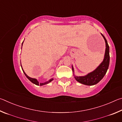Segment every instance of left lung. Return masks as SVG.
<instances>
[{
  "label": "left lung",
  "mask_w": 122,
  "mask_h": 122,
  "mask_svg": "<svg viewBox=\"0 0 122 122\" xmlns=\"http://www.w3.org/2000/svg\"><path fill=\"white\" fill-rule=\"evenodd\" d=\"M102 36L106 42V51L103 61L97 68L93 71L88 74L84 76H75V80L77 82L86 86H92L98 83L106 75L110 62V56H109V46L106 38L102 34ZM72 70L74 72V68L72 66Z\"/></svg>",
  "instance_id": "obj_1"
}]
</instances>
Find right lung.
Here are the masks:
<instances>
[{
    "instance_id": "add662e5",
    "label": "right lung",
    "mask_w": 122,
    "mask_h": 122,
    "mask_svg": "<svg viewBox=\"0 0 122 122\" xmlns=\"http://www.w3.org/2000/svg\"><path fill=\"white\" fill-rule=\"evenodd\" d=\"M23 42H24V41H23ZM22 44H23V42H22ZM21 68H22V66H21ZM22 71H23V72H24V74L26 76V77L28 79L30 80V82H32L33 83L36 84V85H37V86H39V85H40V86H43V85H45V84H46L49 83V82H51V81H53V78H51V79L49 80V81H47L46 82H45V83H39V82L38 81V80H37L36 79V78H31V77H29L28 75H27V74L25 73V71H24V70H23V69H22Z\"/></svg>"
}]
</instances>
